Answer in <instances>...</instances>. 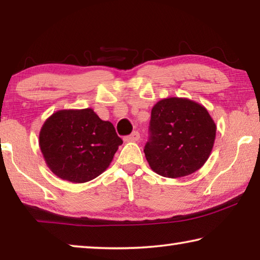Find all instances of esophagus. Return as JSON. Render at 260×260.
<instances>
[{
  "instance_id": "1",
  "label": "esophagus",
  "mask_w": 260,
  "mask_h": 260,
  "mask_svg": "<svg viewBox=\"0 0 260 260\" xmlns=\"http://www.w3.org/2000/svg\"><path fill=\"white\" fill-rule=\"evenodd\" d=\"M124 140L126 141V142H136V141L140 140V133H139V132L135 131L131 135L125 136Z\"/></svg>"
}]
</instances>
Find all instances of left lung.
Here are the masks:
<instances>
[{
  "label": "left lung",
  "instance_id": "1",
  "mask_svg": "<svg viewBox=\"0 0 260 260\" xmlns=\"http://www.w3.org/2000/svg\"><path fill=\"white\" fill-rule=\"evenodd\" d=\"M215 131L203 105L188 99L160 100L151 110L144 155L151 170L161 177H186L208 160Z\"/></svg>",
  "mask_w": 260,
  "mask_h": 260
}]
</instances>
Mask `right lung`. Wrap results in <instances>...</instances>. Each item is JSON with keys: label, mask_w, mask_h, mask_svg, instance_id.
I'll return each mask as SVG.
<instances>
[{"label": "right lung", "mask_w": 260, "mask_h": 260, "mask_svg": "<svg viewBox=\"0 0 260 260\" xmlns=\"http://www.w3.org/2000/svg\"><path fill=\"white\" fill-rule=\"evenodd\" d=\"M39 144L52 173L83 183L108 169L122 140L93 109L59 110L45 121Z\"/></svg>", "instance_id": "add662e5"}]
</instances>
